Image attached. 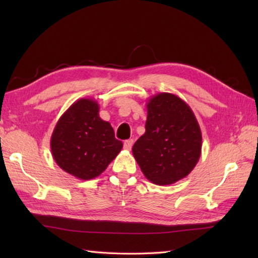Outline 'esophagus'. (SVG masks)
Returning <instances> with one entry per match:
<instances>
[{
    "mask_svg": "<svg viewBox=\"0 0 258 258\" xmlns=\"http://www.w3.org/2000/svg\"><path fill=\"white\" fill-rule=\"evenodd\" d=\"M133 144H134V141H133L132 139H131V140H126V141L124 142V149H125L126 151H131V149H132Z\"/></svg>",
    "mask_w": 258,
    "mask_h": 258,
    "instance_id": "34e87169",
    "label": "esophagus"
}]
</instances>
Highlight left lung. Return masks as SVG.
<instances>
[{"label":"left lung","instance_id":"left-lung-1","mask_svg":"<svg viewBox=\"0 0 258 258\" xmlns=\"http://www.w3.org/2000/svg\"><path fill=\"white\" fill-rule=\"evenodd\" d=\"M145 133L132 149L144 176L171 185L193 171L202 153L200 124L188 104L172 93H158L146 103Z\"/></svg>","mask_w":258,"mask_h":258}]
</instances>
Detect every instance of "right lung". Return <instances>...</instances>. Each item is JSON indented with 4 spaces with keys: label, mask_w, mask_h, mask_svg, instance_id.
I'll return each mask as SVG.
<instances>
[{
    "label": "right lung",
    "mask_w": 258,
    "mask_h": 258,
    "mask_svg": "<svg viewBox=\"0 0 258 258\" xmlns=\"http://www.w3.org/2000/svg\"><path fill=\"white\" fill-rule=\"evenodd\" d=\"M98 111L95 100L80 98L59 117L51 136L54 161L64 172L82 180L101 175L123 147Z\"/></svg>",
    "instance_id": "right-lung-1"
}]
</instances>
